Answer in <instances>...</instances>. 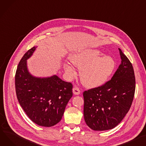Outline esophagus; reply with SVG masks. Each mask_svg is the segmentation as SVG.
<instances>
[{
	"label": "esophagus",
	"mask_w": 146,
	"mask_h": 146,
	"mask_svg": "<svg viewBox=\"0 0 146 146\" xmlns=\"http://www.w3.org/2000/svg\"><path fill=\"white\" fill-rule=\"evenodd\" d=\"M73 93L75 95H79L80 93V90H79L78 87H73Z\"/></svg>",
	"instance_id": "obj_1"
}]
</instances>
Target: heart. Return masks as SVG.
Here are the masks:
<instances>
[{"instance_id": "b5f03b06", "label": "heart", "mask_w": 146, "mask_h": 146, "mask_svg": "<svg viewBox=\"0 0 146 146\" xmlns=\"http://www.w3.org/2000/svg\"><path fill=\"white\" fill-rule=\"evenodd\" d=\"M94 48H86L77 50L69 56L70 62L80 68L79 75L83 84L95 88L104 84L112 74L115 67L114 58L109 54L101 56ZM65 72L70 77L75 75L73 67L67 63L63 64Z\"/></svg>"}]
</instances>
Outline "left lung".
Here are the masks:
<instances>
[{
  "instance_id": "left-lung-1",
  "label": "left lung",
  "mask_w": 146,
  "mask_h": 146,
  "mask_svg": "<svg viewBox=\"0 0 146 146\" xmlns=\"http://www.w3.org/2000/svg\"><path fill=\"white\" fill-rule=\"evenodd\" d=\"M121 63L111 79L83 92L84 119L93 130L114 128L130 110L135 89L133 67L119 48Z\"/></svg>"
}]
</instances>
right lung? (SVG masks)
Returning <instances> with one entry per match:
<instances>
[{
  "instance_id": "add662e5",
  "label": "right lung",
  "mask_w": 146,
  "mask_h": 146,
  "mask_svg": "<svg viewBox=\"0 0 146 146\" xmlns=\"http://www.w3.org/2000/svg\"><path fill=\"white\" fill-rule=\"evenodd\" d=\"M37 47L29 50L19 62L15 76L17 98L22 109L33 122L43 127L59 123L73 96V86L54 74L36 77L29 71L27 60Z\"/></svg>"
}]
</instances>
